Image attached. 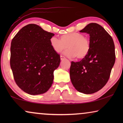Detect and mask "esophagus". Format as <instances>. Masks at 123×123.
Masks as SVG:
<instances>
[{
	"label": "esophagus",
	"instance_id": "34e87169",
	"mask_svg": "<svg viewBox=\"0 0 123 123\" xmlns=\"http://www.w3.org/2000/svg\"><path fill=\"white\" fill-rule=\"evenodd\" d=\"M60 59H61V60H64L66 59V58H65L64 56H62V55H61V56H60Z\"/></svg>",
	"mask_w": 123,
	"mask_h": 123
}]
</instances>
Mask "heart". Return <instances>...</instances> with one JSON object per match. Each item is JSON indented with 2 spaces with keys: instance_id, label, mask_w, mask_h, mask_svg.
<instances>
[{
  "instance_id": "b5f03b06",
  "label": "heart",
  "mask_w": 123,
  "mask_h": 123,
  "mask_svg": "<svg viewBox=\"0 0 123 123\" xmlns=\"http://www.w3.org/2000/svg\"><path fill=\"white\" fill-rule=\"evenodd\" d=\"M51 48L56 53H62L68 48L69 49L64 52L69 58L77 57L79 59H85L90 50V43L88 38L85 37L80 33H70L64 34L60 36V40L53 37L50 38Z\"/></svg>"
}]
</instances>
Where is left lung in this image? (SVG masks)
Listing matches in <instances>:
<instances>
[{"instance_id": "1", "label": "left lung", "mask_w": 123, "mask_h": 123, "mask_svg": "<svg viewBox=\"0 0 123 123\" xmlns=\"http://www.w3.org/2000/svg\"><path fill=\"white\" fill-rule=\"evenodd\" d=\"M80 32L90 35V50L85 59L71 62L70 80L78 92L92 94L108 81L115 62V45L111 36L97 23H91Z\"/></svg>"}]
</instances>
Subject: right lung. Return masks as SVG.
Returning <instances> with one entry per match:
<instances>
[{
  "instance_id": "obj_1",
  "label": "right lung",
  "mask_w": 123,
  "mask_h": 123,
  "mask_svg": "<svg viewBox=\"0 0 123 123\" xmlns=\"http://www.w3.org/2000/svg\"><path fill=\"white\" fill-rule=\"evenodd\" d=\"M53 33L35 24L23 27L13 38L10 64L15 82L31 95L44 93L51 87L54 71L58 68L60 55L51 48Z\"/></svg>"
}]
</instances>
